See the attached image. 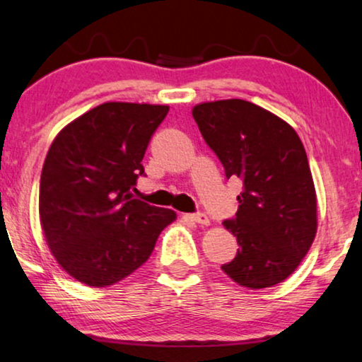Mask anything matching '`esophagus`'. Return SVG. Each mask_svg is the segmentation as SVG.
<instances>
[{
	"label": "esophagus",
	"instance_id": "1",
	"mask_svg": "<svg viewBox=\"0 0 362 362\" xmlns=\"http://www.w3.org/2000/svg\"><path fill=\"white\" fill-rule=\"evenodd\" d=\"M187 219L196 222V224H199V226H209V217H207L204 212H196V214H189V216H187Z\"/></svg>",
	"mask_w": 362,
	"mask_h": 362
}]
</instances>
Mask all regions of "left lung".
I'll list each match as a JSON object with an SVG mask.
<instances>
[{
  "label": "left lung",
  "mask_w": 362,
  "mask_h": 362,
  "mask_svg": "<svg viewBox=\"0 0 362 362\" xmlns=\"http://www.w3.org/2000/svg\"><path fill=\"white\" fill-rule=\"evenodd\" d=\"M192 117L227 180L244 185L235 219L222 222L239 249L221 269L250 290L281 284L308 254L318 227L303 143L280 117L240 98L197 103Z\"/></svg>",
  "instance_id": "left-lung-1"
}]
</instances>
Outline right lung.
<instances>
[{"label":"right lung","instance_id":"obj_1","mask_svg":"<svg viewBox=\"0 0 362 362\" xmlns=\"http://www.w3.org/2000/svg\"><path fill=\"white\" fill-rule=\"evenodd\" d=\"M168 105L107 102L64 127L39 186L41 227L57 264L88 286H108L150 259L176 212L133 199L146 146Z\"/></svg>","mask_w":362,"mask_h":362}]
</instances>
